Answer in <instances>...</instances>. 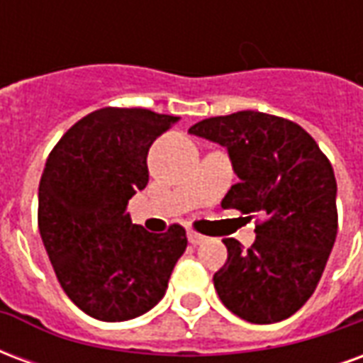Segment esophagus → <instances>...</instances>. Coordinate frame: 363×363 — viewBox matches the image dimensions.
I'll list each match as a JSON object with an SVG mask.
<instances>
[{
  "instance_id": "esophagus-1",
  "label": "esophagus",
  "mask_w": 363,
  "mask_h": 363,
  "mask_svg": "<svg viewBox=\"0 0 363 363\" xmlns=\"http://www.w3.org/2000/svg\"><path fill=\"white\" fill-rule=\"evenodd\" d=\"M189 241L192 245H200V243H204L206 237L200 235V233H196V231H189Z\"/></svg>"
}]
</instances>
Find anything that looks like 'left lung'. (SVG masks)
Returning a JSON list of instances; mask_svg holds the SVG:
<instances>
[{
  "label": "left lung",
  "mask_w": 363,
  "mask_h": 363,
  "mask_svg": "<svg viewBox=\"0 0 363 363\" xmlns=\"http://www.w3.org/2000/svg\"><path fill=\"white\" fill-rule=\"evenodd\" d=\"M189 132L228 150L239 182L221 206L262 218L251 249L223 239L228 260L213 274L221 303L257 325L288 319L313 296L335 245L330 161L299 124L264 112L213 116Z\"/></svg>",
  "instance_id": "obj_1"
}]
</instances>
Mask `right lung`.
I'll return each instance as SVG.
<instances>
[{"label":"right lung","instance_id":"1","mask_svg":"<svg viewBox=\"0 0 363 363\" xmlns=\"http://www.w3.org/2000/svg\"><path fill=\"white\" fill-rule=\"evenodd\" d=\"M177 116L106 106L83 116L46 159L38 229L56 278L89 317H140L165 296L186 231L150 233L126 212L150 181L147 151Z\"/></svg>","mask_w":363,"mask_h":363}]
</instances>
